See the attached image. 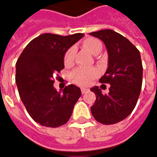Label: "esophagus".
<instances>
[{"instance_id":"esophagus-1","label":"esophagus","mask_w":157,"mask_h":157,"mask_svg":"<svg viewBox=\"0 0 157 157\" xmlns=\"http://www.w3.org/2000/svg\"><path fill=\"white\" fill-rule=\"evenodd\" d=\"M87 91H88V89H87V88H81V93H82L83 94H86Z\"/></svg>"}]
</instances>
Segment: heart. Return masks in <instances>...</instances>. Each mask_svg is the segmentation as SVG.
<instances>
[{
  "mask_svg": "<svg viewBox=\"0 0 157 157\" xmlns=\"http://www.w3.org/2000/svg\"><path fill=\"white\" fill-rule=\"evenodd\" d=\"M82 47L89 51L93 55H97L102 49L101 41L94 37H88L85 39L82 42ZM74 48H70L64 54L63 62L65 66H70L72 64L74 60ZM98 71L94 68H78L74 70L71 74V78L74 83L81 86H86L90 82L97 77Z\"/></svg>",
  "mask_w": 157,
  "mask_h": 157,
  "instance_id": "1",
  "label": "heart"
}]
</instances>
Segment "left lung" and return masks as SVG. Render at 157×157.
I'll list each match as a JSON object with an SVG mask.
<instances>
[{
    "label": "left lung",
    "instance_id": "1",
    "mask_svg": "<svg viewBox=\"0 0 157 157\" xmlns=\"http://www.w3.org/2000/svg\"><path fill=\"white\" fill-rule=\"evenodd\" d=\"M89 34L105 44L108 68L100 82L110 85L108 94H102L98 86L91 88L96 96L91 112L99 123L113 124L126 118L136 106L142 85L140 54L126 38L112 30Z\"/></svg>",
    "mask_w": 157,
    "mask_h": 157
}]
</instances>
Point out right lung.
<instances>
[{"instance_id": "1", "label": "right lung", "mask_w": 157, "mask_h": 157, "mask_svg": "<svg viewBox=\"0 0 157 157\" xmlns=\"http://www.w3.org/2000/svg\"><path fill=\"white\" fill-rule=\"evenodd\" d=\"M83 36L44 33L28 44L17 59L16 83L20 98L31 117L43 126L58 127L67 123L81 96L75 85L57 92L53 76L64 68V54Z\"/></svg>"}]
</instances>
